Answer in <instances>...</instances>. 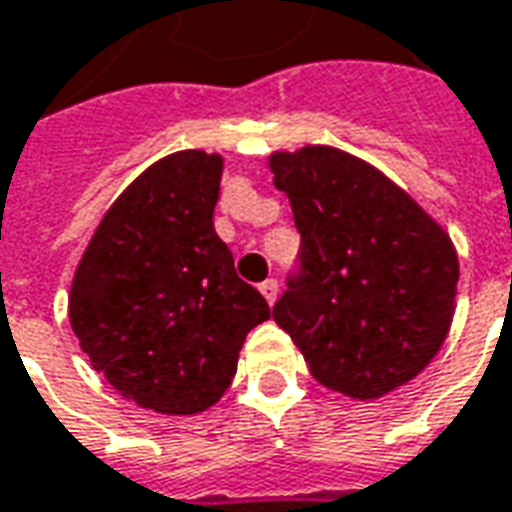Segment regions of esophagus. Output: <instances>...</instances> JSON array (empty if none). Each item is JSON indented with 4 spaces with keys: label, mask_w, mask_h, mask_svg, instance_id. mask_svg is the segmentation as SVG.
I'll list each match as a JSON object with an SVG mask.
<instances>
[{
    "label": "esophagus",
    "mask_w": 512,
    "mask_h": 512,
    "mask_svg": "<svg viewBox=\"0 0 512 512\" xmlns=\"http://www.w3.org/2000/svg\"><path fill=\"white\" fill-rule=\"evenodd\" d=\"M260 293L266 296L268 304H274V301H277V293H279L277 279H266V282H260Z\"/></svg>",
    "instance_id": "esophagus-1"
}]
</instances>
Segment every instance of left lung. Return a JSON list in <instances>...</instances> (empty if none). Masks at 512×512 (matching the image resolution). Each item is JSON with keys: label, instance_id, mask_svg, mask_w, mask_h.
<instances>
[{"label": "left lung", "instance_id": "obj_1", "mask_svg": "<svg viewBox=\"0 0 512 512\" xmlns=\"http://www.w3.org/2000/svg\"><path fill=\"white\" fill-rule=\"evenodd\" d=\"M301 235L274 321L315 381L373 400L425 370L450 332L458 257L406 191L337 147L271 156Z\"/></svg>", "mask_w": 512, "mask_h": 512}]
</instances>
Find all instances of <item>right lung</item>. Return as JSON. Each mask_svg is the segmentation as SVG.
<instances>
[{
    "label": "right lung",
    "instance_id": "1",
    "mask_svg": "<svg viewBox=\"0 0 512 512\" xmlns=\"http://www.w3.org/2000/svg\"><path fill=\"white\" fill-rule=\"evenodd\" d=\"M222 158L183 150L128 186L73 277V334L98 373L161 414H197L230 386L266 299L213 230Z\"/></svg>",
    "mask_w": 512,
    "mask_h": 512
}]
</instances>
